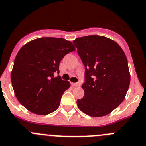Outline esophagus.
<instances>
[{"label": "esophagus", "instance_id": "1", "mask_svg": "<svg viewBox=\"0 0 146 146\" xmlns=\"http://www.w3.org/2000/svg\"><path fill=\"white\" fill-rule=\"evenodd\" d=\"M71 85L73 86H74V87H78V86H80V82H79V83H72Z\"/></svg>", "mask_w": 146, "mask_h": 146}]
</instances>
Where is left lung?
Here are the masks:
<instances>
[{
  "mask_svg": "<svg viewBox=\"0 0 146 146\" xmlns=\"http://www.w3.org/2000/svg\"><path fill=\"white\" fill-rule=\"evenodd\" d=\"M73 43L86 68L85 94L78 108L91 117L111 113L125 97L131 81L128 60L121 46L100 35L78 38Z\"/></svg>",
  "mask_w": 146,
  "mask_h": 146,
  "instance_id": "obj_1",
  "label": "left lung"
}]
</instances>
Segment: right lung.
Listing matches in <instances>:
<instances>
[{"label": "right lung", "instance_id": "right-lung-1", "mask_svg": "<svg viewBox=\"0 0 146 146\" xmlns=\"http://www.w3.org/2000/svg\"><path fill=\"white\" fill-rule=\"evenodd\" d=\"M75 50L70 41L50 37L35 39L20 49L11 78L21 105L38 115H48L57 110L70 85L54 74L59 73V63L63 57Z\"/></svg>", "mask_w": 146, "mask_h": 146}]
</instances>
